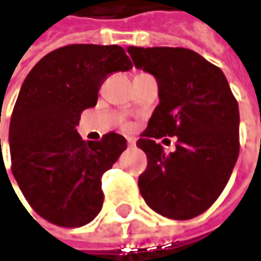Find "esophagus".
I'll use <instances>...</instances> for the list:
<instances>
[{
    "label": "esophagus",
    "mask_w": 261,
    "mask_h": 261,
    "mask_svg": "<svg viewBox=\"0 0 261 261\" xmlns=\"http://www.w3.org/2000/svg\"><path fill=\"white\" fill-rule=\"evenodd\" d=\"M127 144H128L130 147H134V146H136V139H134V137H131V136H128V137H127Z\"/></svg>",
    "instance_id": "1"
}]
</instances>
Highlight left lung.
Instances as JSON below:
<instances>
[{
    "label": "left lung",
    "mask_w": 261,
    "mask_h": 261,
    "mask_svg": "<svg viewBox=\"0 0 261 261\" xmlns=\"http://www.w3.org/2000/svg\"><path fill=\"white\" fill-rule=\"evenodd\" d=\"M137 68L158 79L160 102L139 146L147 156L139 188L148 206L170 220H191L218 199L240 151V113L227 77L184 47H128ZM178 137L166 153L155 140ZM167 140V139H165Z\"/></svg>",
    "instance_id": "obj_1"
}]
</instances>
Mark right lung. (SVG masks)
I'll use <instances>...</instances> for the list:
<instances>
[{"label": "right lung", "instance_id": "add662e5", "mask_svg": "<svg viewBox=\"0 0 261 261\" xmlns=\"http://www.w3.org/2000/svg\"><path fill=\"white\" fill-rule=\"evenodd\" d=\"M131 68L121 46L69 44L47 53L25 77L10 122L11 172L41 218L75 228L101 211V179L127 141L117 133L84 141L76 125L96 105L107 76Z\"/></svg>", "mask_w": 261, "mask_h": 261}]
</instances>
